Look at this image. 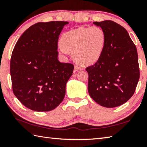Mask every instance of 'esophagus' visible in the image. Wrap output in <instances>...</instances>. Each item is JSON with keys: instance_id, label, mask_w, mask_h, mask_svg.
<instances>
[{"instance_id": "esophagus-1", "label": "esophagus", "mask_w": 147, "mask_h": 147, "mask_svg": "<svg viewBox=\"0 0 147 147\" xmlns=\"http://www.w3.org/2000/svg\"><path fill=\"white\" fill-rule=\"evenodd\" d=\"M81 69H82L81 67L78 66V65H75V66H74V71H77L81 70Z\"/></svg>"}]
</instances>
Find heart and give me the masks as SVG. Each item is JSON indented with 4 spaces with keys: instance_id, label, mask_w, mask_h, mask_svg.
<instances>
[{
    "instance_id": "obj_1",
    "label": "heart",
    "mask_w": 147,
    "mask_h": 147,
    "mask_svg": "<svg viewBox=\"0 0 147 147\" xmlns=\"http://www.w3.org/2000/svg\"><path fill=\"white\" fill-rule=\"evenodd\" d=\"M59 51L64 56L69 52L77 63L90 65L100 58L106 44V35L97 26L80 27L65 32L61 36Z\"/></svg>"
}]
</instances>
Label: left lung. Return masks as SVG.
Masks as SVG:
<instances>
[{
  "mask_svg": "<svg viewBox=\"0 0 147 147\" xmlns=\"http://www.w3.org/2000/svg\"><path fill=\"white\" fill-rule=\"evenodd\" d=\"M106 35L100 58L88 67V92L93 100L106 108H114L133 96L140 72L138 51L126 30L109 20L94 22Z\"/></svg>",
  "mask_w": 147,
  "mask_h": 147,
  "instance_id": "left-lung-1",
  "label": "left lung"
}]
</instances>
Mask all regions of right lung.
<instances>
[{"label": "right lung", "mask_w": 147, "mask_h": 147, "mask_svg": "<svg viewBox=\"0 0 147 147\" xmlns=\"http://www.w3.org/2000/svg\"><path fill=\"white\" fill-rule=\"evenodd\" d=\"M67 21L38 23L21 35L10 61L13 92L26 108L55 109L63 101L74 65L58 59L59 36Z\"/></svg>", "instance_id": "right-lung-1"}]
</instances>
